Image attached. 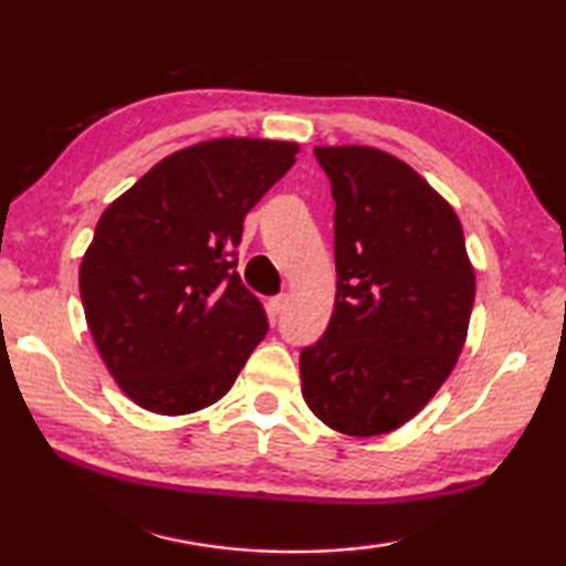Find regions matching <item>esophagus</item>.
Listing matches in <instances>:
<instances>
[{"label": "esophagus", "mask_w": 566, "mask_h": 566, "mask_svg": "<svg viewBox=\"0 0 566 566\" xmlns=\"http://www.w3.org/2000/svg\"><path fill=\"white\" fill-rule=\"evenodd\" d=\"M286 304H290V294H276L266 302V310H270L272 317H276V314H282L286 310Z\"/></svg>", "instance_id": "34e87169"}]
</instances>
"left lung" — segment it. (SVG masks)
Masks as SVG:
<instances>
[{"mask_svg": "<svg viewBox=\"0 0 566 566\" xmlns=\"http://www.w3.org/2000/svg\"><path fill=\"white\" fill-rule=\"evenodd\" d=\"M314 157L337 205V296L327 332L300 354L302 395L342 434H387L454 369L474 270L454 209L405 161L357 145Z\"/></svg>", "mask_w": 566, "mask_h": 566, "instance_id": "1", "label": "left lung"}]
</instances>
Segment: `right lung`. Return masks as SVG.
<instances>
[{"label":"right lung","instance_id":"1","mask_svg":"<svg viewBox=\"0 0 566 566\" xmlns=\"http://www.w3.org/2000/svg\"><path fill=\"white\" fill-rule=\"evenodd\" d=\"M300 145L224 137L179 149L104 209L80 266L92 339L124 395L189 415L232 389L264 339V306L237 274L249 209Z\"/></svg>","mask_w":566,"mask_h":566}]
</instances>
